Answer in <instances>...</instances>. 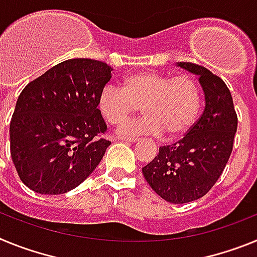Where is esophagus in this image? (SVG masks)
Returning <instances> with one entry per match:
<instances>
[{
	"instance_id": "obj_1",
	"label": "esophagus",
	"mask_w": 257,
	"mask_h": 257,
	"mask_svg": "<svg viewBox=\"0 0 257 257\" xmlns=\"http://www.w3.org/2000/svg\"><path fill=\"white\" fill-rule=\"evenodd\" d=\"M119 142H126V143H136L139 139H136V138H127V136H118L117 138Z\"/></svg>"
}]
</instances>
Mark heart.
I'll return each instance as SVG.
<instances>
[{"label":"heart","mask_w":257,"mask_h":257,"mask_svg":"<svg viewBox=\"0 0 257 257\" xmlns=\"http://www.w3.org/2000/svg\"><path fill=\"white\" fill-rule=\"evenodd\" d=\"M142 109L145 114L119 127L122 135L176 138L187 133L201 112V88L190 76L142 70L128 74L122 88L105 85L97 96V109L109 124H119Z\"/></svg>","instance_id":"obj_1"}]
</instances>
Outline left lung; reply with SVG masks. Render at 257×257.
<instances>
[{"label": "left lung", "instance_id": "8db88e82", "mask_svg": "<svg viewBox=\"0 0 257 257\" xmlns=\"http://www.w3.org/2000/svg\"><path fill=\"white\" fill-rule=\"evenodd\" d=\"M176 65L198 76L205 110L183 139L161 147L143 175L152 189L170 203L201 198L215 185L233 149L238 118L229 88L205 67L179 61Z\"/></svg>", "mask_w": 257, "mask_h": 257}]
</instances>
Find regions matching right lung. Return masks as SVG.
I'll use <instances>...</instances> for the list:
<instances>
[{
  "label": "right lung",
  "instance_id": "obj_1",
  "mask_svg": "<svg viewBox=\"0 0 257 257\" xmlns=\"http://www.w3.org/2000/svg\"><path fill=\"white\" fill-rule=\"evenodd\" d=\"M113 68L69 59L32 81L10 122V153L20 180L40 194H64L100 163L110 142L97 96Z\"/></svg>",
  "mask_w": 257,
  "mask_h": 257
}]
</instances>
